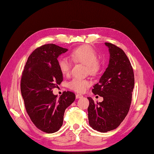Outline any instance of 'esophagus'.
<instances>
[{
	"label": "esophagus",
	"instance_id": "1",
	"mask_svg": "<svg viewBox=\"0 0 154 154\" xmlns=\"http://www.w3.org/2000/svg\"><path fill=\"white\" fill-rule=\"evenodd\" d=\"M82 97H83V95H81V94H76V98L78 99H80V98H82Z\"/></svg>",
	"mask_w": 154,
	"mask_h": 154
}]
</instances>
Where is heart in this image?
<instances>
[{"label": "heart", "mask_w": 154, "mask_h": 154, "mask_svg": "<svg viewBox=\"0 0 154 154\" xmlns=\"http://www.w3.org/2000/svg\"><path fill=\"white\" fill-rule=\"evenodd\" d=\"M70 58L75 63H80L85 65L88 72L91 74H96L100 70L98 55L94 49L88 45L75 48L70 53ZM58 65L62 74L65 76H69L72 67V64L69 60L65 57L60 58ZM90 84L91 82L88 80L74 78L69 83V88L74 91L82 93Z\"/></svg>", "instance_id": "b5f03b06"}]
</instances>
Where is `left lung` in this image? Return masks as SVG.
Segmentation results:
<instances>
[{"mask_svg":"<svg viewBox=\"0 0 154 154\" xmlns=\"http://www.w3.org/2000/svg\"><path fill=\"white\" fill-rule=\"evenodd\" d=\"M109 49V64L92 92L103 97L95 103L88 97L89 125L93 129L106 133L120 125L128 114L132 100L134 78L132 66L121 48L105 42Z\"/></svg>","mask_w":154,"mask_h":154,"instance_id":"left-lung-1","label":"left lung"}]
</instances>
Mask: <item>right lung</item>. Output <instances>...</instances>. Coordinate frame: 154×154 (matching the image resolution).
Masks as SVG:
<instances>
[{
  "label": "right lung",
  "instance_id": "obj_1",
  "mask_svg": "<svg viewBox=\"0 0 154 154\" xmlns=\"http://www.w3.org/2000/svg\"><path fill=\"white\" fill-rule=\"evenodd\" d=\"M68 50L54 44L36 48L26 63L21 80V92L29 116L43 132L53 133L61 128L66 108L76 98L64 91L57 98L52 89L63 81L57 58Z\"/></svg>",
  "mask_w": 154,
  "mask_h": 154
}]
</instances>
